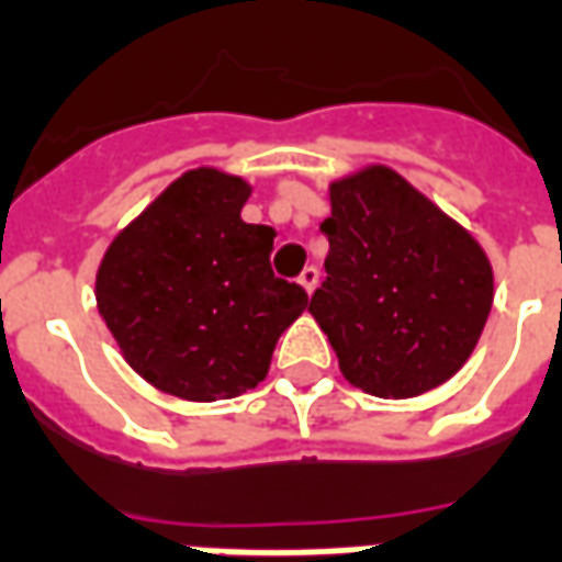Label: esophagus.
I'll list each match as a JSON object with an SVG mask.
<instances>
[{"instance_id": "34e87169", "label": "esophagus", "mask_w": 562, "mask_h": 562, "mask_svg": "<svg viewBox=\"0 0 562 562\" xmlns=\"http://www.w3.org/2000/svg\"><path fill=\"white\" fill-rule=\"evenodd\" d=\"M297 282L312 294V291H315V285H318V268H315V265L303 268V271H300V277H297Z\"/></svg>"}]
</instances>
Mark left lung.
Here are the masks:
<instances>
[{"label": "left lung", "instance_id": "obj_1", "mask_svg": "<svg viewBox=\"0 0 562 562\" xmlns=\"http://www.w3.org/2000/svg\"><path fill=\"white\" fill-rule=\"evenodd\" d=\"M329 252L310 312L338 368L376 397H415L451 380L492 310L481 244L389 167L329 188Z\"/></svg>", "mask_w": 562, "mask_h": 562}]
</instances>
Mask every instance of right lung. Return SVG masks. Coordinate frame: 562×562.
Segmentation results:
<instances>
[{
	"label": "right lung",
	"mask_w": 562,
	"mask_h": 562,
	"mask_svg": "<svg viewBox=\"0 0 562 562\" xmlns=\"http://www.w3.org/2000/svg\"><path fill=\"white\" fill-rule=\"evenodd\" d=\"M250 186L188 170L105 250L97 306L147 383L186 401H226L268 374L277 338L310 306L273 277V226L244 224Z\"/></svg>",
	"instance_id": "right-lung-1"
}]
</instances>
